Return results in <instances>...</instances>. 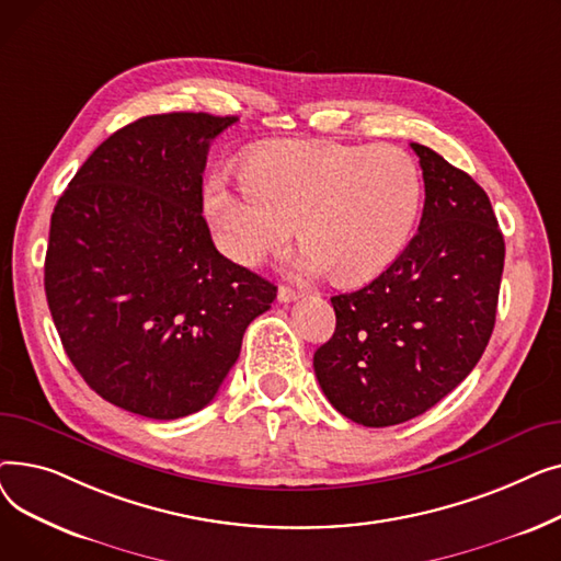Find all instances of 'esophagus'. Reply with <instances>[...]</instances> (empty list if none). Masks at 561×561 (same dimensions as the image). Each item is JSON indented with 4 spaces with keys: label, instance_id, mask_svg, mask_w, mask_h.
Listing matches in <instances>:
<instances>
[{
    "label": "esophagus",
    "instance_id": "esophagus-1",
    "mask_svg": "<svg viewBox=\"0 0 561 561\" xmlns=\"http://www.w3.org/2000/svg\"><path fill=\"white\" fill-rule=\"evenodd\" d=\"M300 298V290H296V288H290V286H279V290H277V300L279 302H293V300H298Z\"/></svg>",
    "mask_w": 561,
    "mask_h": 561
}]
</instances>
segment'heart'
I'll return each instance as SVG.
<instances>
[{
	"mask_svg": "<svg viewBox=\"0 0 561 561\" xmlns=\"http://www.w3.org/2000/svg\"><path fill=\"white\" fill-rule=\"evenodd\" d=\"M204 199L231 261L261 263L282 252L300 225L302 268L359 284L385 273L407 248L423 182L416 161L393 145L275 140L245 159L241 182L214 174Z\"/></svg>",
	"mask_w": 561,
	"mask_h": 561,
	"instance_id": "heart-1",
	"label": "heart"
}]
</instances>
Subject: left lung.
I'll return each instance as SVG.
<instances>
[{
    "label": "left lung",
    "instance_id": "1",
    "mask_svg": "<svg viewBox=\"0 0 561 561\" xmlns=\"http://www.w3.org/2000/svg\"><path fill=\"white\" fill-rule=\"evenodd\" d=\"M425 206L389 268L332 298L334 336L316 350L318 385L366 427L416 419L476 368L495 325L505 241L489 195L419 142Z\"/></svg>",
    "mask_w": 561,
    "mask_h": 561
}]
</instances>
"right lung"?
Returning a JSON list of instances; mask_svg holds the SVG:
<instances>
[{"instance_id":"obj_1","label":"right lung","mask_w":561,"mask_h":561,"mask_svg":"<svg viewBox=\"0 0 561 561\" xmlns=\"http://www.w3.org/2000/svg\"><path fill=\"white\" fill-rule=\"evenodd\" d=\"M239 117L161 113L117 129L58 197L45 293L98 396L174 421L209 404L277 286L222 256L202 218L211 140Z\"/></svg>"}]
</instances>
